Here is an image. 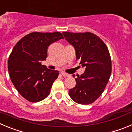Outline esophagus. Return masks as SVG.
<instances>
[{
	"label": "esophagus",
	"instance_id": "obj_1",
	"mask_svg": "<svg viewBox=\"0 0 132 132\" xmlns=\"http://www.w3.org/2000/svg\"><path fill=\"white\" fill-rule=\"evenodd\" d=\"M61 74H62V76H64V77H68L70 76L68 73H65V72H61Z\"/></svg>",
	"mask_w": 132,
	"mask_h": 132
}]
</instances>
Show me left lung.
<instances>
[{
    "mask_svg": "<svg viewBox=\"0 0 132 132\" xmlns=\"http://www.w3.org/2000/svg\"><path fill=\"white\" fill-rule=\"evenodd\" d=\"M64 38L76 49V58L85 68L83 74L76 79V85L69 90L75 102L88 105L103 92L111 73V59L108 47L93 33L63 32ZM74 77V75H73Z\"/></svg>",
    "mask_w": 132,
    "mask_h": 132,
    "instance_id": "obj_1",
    "label": "left lung"
}]
</instances>
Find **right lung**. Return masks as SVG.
I'll return each mask as SVG.
<instances>
[{"instance_id":"obj_1","label":"right lung","mask_w":132,"mask_h":132,"mask_svg":"<svg viewBox=\"0 0 132 132\" xmlns=\"http://www.w3.org/2000/svg\"><path fill=\"white\" fill-rule=\"evenodd\" d=\"M64 38L59 32L30 33L13 47L8 61L11 81L27 100L38 102L49 94L59 72L47 68L41 62L47 57V48Z\"/></svg>"}]
</instances>
